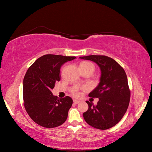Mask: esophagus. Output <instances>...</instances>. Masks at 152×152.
<instances>
[{
  "label": "esophagus",
  "mask_w": 152,
  "mask_h": 152,
  "mask_svg": "<svg viewBox=\"0 0 152 152\" xmlns=\"http://www.w3.org/2000/svg\"><path fill=\"white\" fill-rule=\"evenodd\" d=\"M73 103H74L75 104H78L80 103V101L77 100V99H73Z\"/></svg>",
  "instance_id": "1"
}]
</instances>
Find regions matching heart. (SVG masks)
Wrapping results in <instances>:
<instances>
[{
    "instance_id": "obj_1",
    "label": "heart",
    "mask_w": 152,
    "mask_h": 152,
    "mask_svg": "<svg viewBox=\"0 0 152 152\" xmlns=\"http://www.w3.org/2000/svg\"><path fill=\"white\" fill-rule=\"evenodd\" d=\"M80 70H91L93 72L94 71L95 66L93 63H91L90 61H82L80 64ZM73 94H74L75 96H79V93L78 92L77 90H75L74 91H73Z\"/></svg>"
}]
</instances>
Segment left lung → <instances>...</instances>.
I'll return each instance as SVG.
<instances>
[{"label": "left lung", "mask_w": 152, "mask_h": 152, "mask_svg": "<svg viewBox=\"0 0 152 152\" xmlns=\"http://www.w3.org/2000/svg\"><path fill=\"white\" fill-rule=\"evenodd\" d=\"M95 62L102 75L98 86L89 94L98 98L96 105L86 101L89 108L83 113L86 122L96 129L105 130L115 126L126 113L130 102L131 91L124 68L113 59L103 55L81 56Z\"/></svg>", "instance_id": "8db88e82"}]
</instances>
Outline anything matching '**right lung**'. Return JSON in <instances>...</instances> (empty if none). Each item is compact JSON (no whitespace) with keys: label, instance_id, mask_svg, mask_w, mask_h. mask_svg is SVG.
<instances>
[{"label":"right lung","instance_id":"1","mask_svg":"<svg viewBox=\"0 0 152 152\" xmlns=\"http://www.w3.org/2000/svg\"><path fill=\"white\" fill-rule=\"evenodd\" d=\"M75 56L45 54L40 57L27 70L23 79L24 107L30 117L38 125L46 128L61 126L68 117L72 99H59L52 89L61 79L60 68Z\"/></svg>","mask_w":152,"mask_h":152}]
</instances>
